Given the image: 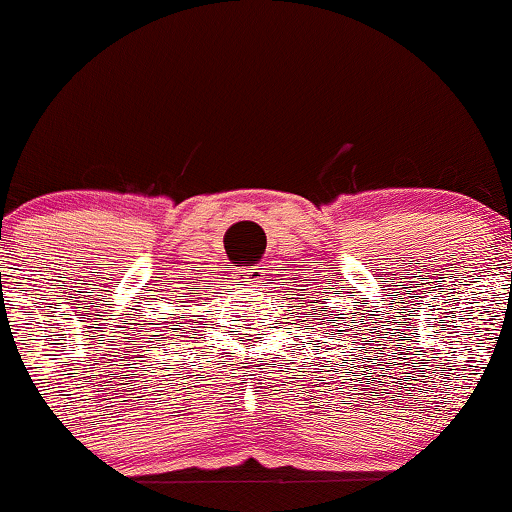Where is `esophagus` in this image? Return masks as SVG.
Segmentation results:
<instances>
[{
    "label": "esophagus",
    "instance_id": "obj_1",
    "mask_svg": "<svg viewBox=\"0 0 512 512\" xmlns=\"http://www.w3.org/2000/svg\"><path fill=\"white\" fill-rule=\"evenodd\" d=\"M240 272H242L244 282H249V284L263 282V270H261V265H247V268H242Z\"/></svg>",
    "mask_w": 512,
    "mask_h": 512
}]
</instances>
